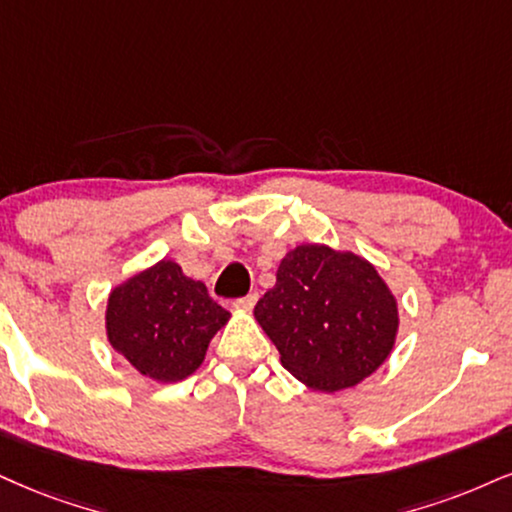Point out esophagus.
Wrapping results in <instances>:
<instances>
[{
  "instance_id": "34e87169",
  "label": "esophagus",
  "mask_w": 512,
  "mask_h": 512,
  "mask_svg": "<svg viewBox=\"0 0 512 512\" xmlns=\"http://www.w3.org/2000/svg\"><path fill=\"white\" fill-rule=\"evenodd\" d=\"M256 301H258V294H256V292H251V294L242 296V299H237V301H235V306H237V308H254V306H256Z\"/></svg>"
}]
</instances>
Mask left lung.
I'll use <instances>...</instances> for the list:
<instances>
[{
	"instance_id": "left-lung-1",
	"label": "left lung",
	"mask_w": 512,
	"mask_h": 512,
	"mask_svg": "<svg viewBox=\"0 0 512 512\" xmlns=\"http://www.w3.org/2000/svg\"><path fill=\"white\" fill-rule=\"evenodd\" d=\"M282 365L315 391L353 387L394 346L399 311L382 277L356 254L304 244L282 258L254 308Z\"/></svg>"
}]
</instances>
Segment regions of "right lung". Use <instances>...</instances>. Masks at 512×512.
Returning a JSON list of instances; mask_svg holds the SVG:
<instances>
[{
  "instance_id": "add662e5",
  "label": "right lung",
  "mask_w": 512,
  "mask_h": 512,
  "mask_svg": "<svg viewBox=\"0 0 512 512\" xmlns=\"http://www.w3.org/2000/svg\"><path fill=\"white\" fill-rule=\"evenodd\" d=\"M230 313L173 261H159L109 296L106 332L142 375L178 382L204 361L208 342Z\"/></svg>"
}]
</instances>
